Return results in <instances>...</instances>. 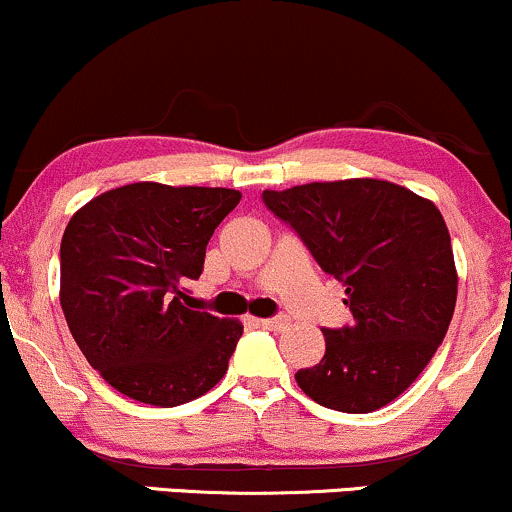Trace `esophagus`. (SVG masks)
<instances>
[{
	"mask_svg": "<svg viewBox=\"0 0 512 512\" xmlns=\"http://www.w3.org/2000/svg\"><path fill=\"white\" fill-rule=\"evenodd\" d=\"M258 326L266 328V330H280L287 326V321L285 318H261V321H258Z\"/></svg>",
	"mask_w": 512,
	"mask_h": 512,
	"instance_id": "1",
	"label": "esophagus"
}]
</instances>
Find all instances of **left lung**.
<instances>
[{"instance_id": "left-lung-1", "label": "left lung", "mask_w": 512, "mask_h": 512, "mask_svg": "<svg viewBox=\"0 0 512 512\" xmlns=\"http://www.w3.org/2000/svg\"><path fill=\"white\" fill-rule=\"evenodd\" d=\"M345 287L352 326L326 328V354L294 374L318 405L364 414L417 381L446 338L458 299L450 234L429 198L386 179L311 182L263 191Z\"/></svg>"}]
</instances>
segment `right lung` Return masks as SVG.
I'll list each match as a JSON object with an SVG mask.
<instances>
[{
	"label": "right lung",
	"instance_id": "right-lung-1",
	"mask_svg": "<svg viewBox=\"0 0 512 512\" xmlns=\"http://www.w3.org/2000/svg\"><path fill=\"white\" fill-rule=\"evenodd\" d=\"M242 194L136 182L78 208L62 237L59 302L83 357L114 390L155 407L201 398L244 326L189 309L215 227Z\"/></svg>",
	"mask_w": 512,
	"mask_h": 512
}]
</instances>
